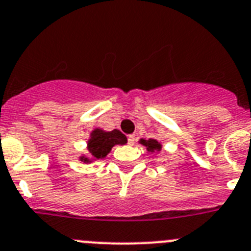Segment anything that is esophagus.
<instances>
[{"label": "esophagus", "instance_id": "esophagus-1", "mask_svg": "<svg viewBox=\"0 0 251 251\" xmlns=\"http://www.w3.org/2000/svg\"><path fill=\"white\" fill-rule=\"evenodd\" d=\"M135 141H136V136L135 135H128V137H127V142H128V145H135Z\"/></svg>", "mask_w": 251, "mask_h": 251}]
</instances>
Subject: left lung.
Returning a JSON list of instances; mask_svg holds the SVG:
<instances>
[{
	"label": "left lung",
	"instance_id": "8db88e82",
	"mask_svg": "<svg viewBox=\"0 0 251 251\" xmlns=\"http://www.w3.org/2000/svg\"><path fill=\"white\" fill-rule=\"evenodd\" d=\"M138 142H140L141 145L146 146V147H147V151H148V152H151V153L159 152V151L162 150V145H160V143L158 142L157 140H153V138H150V140H145V138H141Z\"/></svg>",
	"mask_w": 251,
	"mask_h": 251
}]
</instances>
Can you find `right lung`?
Masks as SVG:
<instances>
[{
    "instance_id": "right-lung-1",
    "label": "right lung",
    "mask_w": 251,
    "mask_h": 251,
    "mask_svg": "<svg viewBox=\"0 0 251 251\" xmlns=\"http://www.w3.org/2000/svg\"><path fill=\"white\" fill-rule=\"evenodd\" d=\"M127 143V138L121 131L113 130V131H104L100 128H94L91 133L87 148L91 153L92 158L82 155L79 157V160L84 163H91L92 159H101L108 155L111 148L115 145H125Z\"/></svg>"
}]
</instances>
